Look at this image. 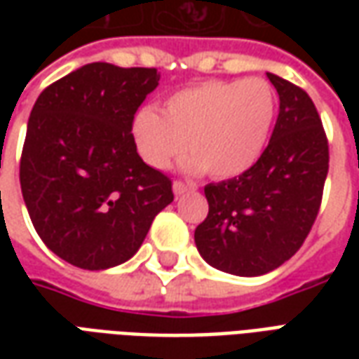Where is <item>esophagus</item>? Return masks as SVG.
Listing matches in <instances>:
<instances>
[{"instance_id": "34e87169", "label": "esophagus", "mask_w": 359, "mask_h": 359, "mask_svg": "<svg viewBox=\"0 0 359 359\" xmlns=\"http://www.w3.org/2000/svg\"><path fill=\"white\" fill-rule=\"evenodd\" d=\"M192 184H187V182H182V180H175L172 182V192H175V196H182L187 194L188 190H192Z\"/></svg>"}]
</instances>
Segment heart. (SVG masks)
Masks as SVG:
<instances>
[{
	"label": "heart",
	"mask_w": 359,
	"mask_h": 359,
	"mask_svg": "<svg viewBox=\"0 0 359 359\" xmlns=\"http://www.w3.org/2000/svg\"><path fill=\"white\" fill-rule=\"evenodd\" d=\"M277 113V94L264 79L208 81L171 94L156 109L133 121V138L142 159L169 169L187 149L184 169L229 179L248 171L264 154Z\"/></svg>",
	"instance_id": "b5f03b06"
}]
</instances>
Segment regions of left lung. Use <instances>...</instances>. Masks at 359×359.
<instances>
[{
  "mask_svg": "<svg viewBox=\"0 0 359 359\" xmlns=\"http://www.w3.org/2000/svg\"><path fill=\"white\" fill-rule=\"evenodd\" d=\"M267 79L280 100L269 144L241 177L203 188L210 211L194 233L200 256L238 277L265 275L300 250L329 171V142L311 97L277 74Z\"/></svg>",
  "mask_w": 359,
  "mask_h": 359,
  "instance_id": "8db88e82",
  "label": "left lung"
}]
</instances>
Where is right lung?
I'll return each mask as SVG.
<instances>
[{
    "label": "right lung",
    "instance_id": "obj_1",
    "mask_svg": "<svg viewBox=\"0 0 359 359\" xmlns=\"http://www.w3.org/2000/svg\"><path fill=\"white\" fill-rule=\"evenodd\" d=\"M157 84V69L90 63L38 95L20 190L38 236L67 264H125L172 202L171 179L142 161L133 138L134 115Z\"/></svg>",
    "mask_w": 359,
    "mask_h": 359
}]
</instances>
